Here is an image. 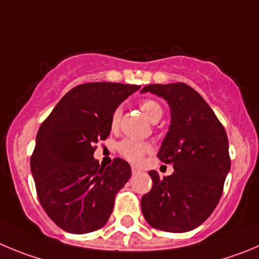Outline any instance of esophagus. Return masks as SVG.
Returning <instances> with one entry per match:
<instances>
[{"label":"esophagus","instance_id":"esophagus-1","mask_svg":"<svg viewBox=\"0 0 259 259\" xmlns=\"http://www.w3.org/2000/svg\"><path fill=\"white\" fill-rule=\"evenodd\" d=\"M139 171V167H137V166H132V173L133 174H137Z\"/></svg>","mask_w":259,"mask_h":259}]
</instances>
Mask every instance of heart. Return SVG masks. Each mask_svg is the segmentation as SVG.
<instances>
[{
    "instance_id": "b5f03b06",
    "label": "heart",
    "mask_w": 259,
    "mask_h": 259,
    "mask_svg": "<svg viewBox=\"0 0 259 259\" xmlns=\"http://www.w3.org/2000/svg\"><path fill=\"white\" fill-rule=\"evenodd\" d=\"M142 112L144 113L147 118L152 122H156L161 118L162 116V107L157 103L156 101L152 99H144L139 103ZM121 120V108H116L113 111L112 116H111V127L112 129H117L118 124H120ZM118 152L124 156L125 158H127L129 161L138 162L141 161L142 157L146 155L148 151L151 150V147L147 143H142V142L134 141V139H124L121 141L117 146Z\"/></svg>"
}]
</instances>
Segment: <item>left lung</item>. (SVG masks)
<instances>
[{"label":"left lung","instance_id":"8db88e82","mask_svg":"<svg viewBox=\"0 0 259 259\" xmlns=\"http://www.w3.org/2000/svg\"><path fill=\"white\" fill-rule=\"evenodd\" d=\"M164 98L170 107L169 132L157 157L173 164L171 176L148 171L152 188L142 197L144 218L166 232H187L213 213L222 196L231 160L226 130L204 98L183 82L153 83L141 93Z\"/></svg>","mask_w":259,"mask_h":259}]
</instances>
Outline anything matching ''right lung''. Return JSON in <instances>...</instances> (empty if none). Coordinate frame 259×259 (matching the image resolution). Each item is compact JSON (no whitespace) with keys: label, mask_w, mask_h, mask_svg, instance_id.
<instances>
[{"label":"right lung","mask_w":259,"mask_h":259,"mask_svg":"<svg viewBox=\"0 0 259 259\" xmlns=\"http://www.w3.org/2000/svg\"><path fill=\"white\" fill-rule=\"evenodd\" d=\"M139 85L82 83L69 90L39 126L31 157L37 196L53 222L71 234L103 227L116 193L132 176L122 158L109 166L94 158L111 133V116Z\"/></svg>","instance_id":"add662e5"}]
</instances>
